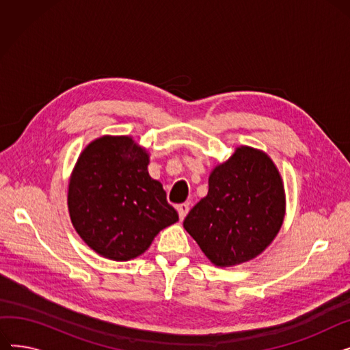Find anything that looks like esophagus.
I'll return each instance as SVG.
<instances>
[{
	"instance_id": "1",
	"label": "esophagus",
	"mask_w": 350,
	"mask_h": 350,
	"mask_svg": "<svg viewBox=\"0 0 350 350\" xmlns=\"http://www.w3.org/2000/svg\"><path fill=\"white\" fill-rule=\"evenodd\" d=\"M189 204H180L178 207H177V213H178V218H180V221H183V219L186 218V215H187V213H189Z\"/></svg>"
}]
</instances>
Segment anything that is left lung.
Instances as JSON below:
<instances>
[{"label":"left lung","instance_id":"8db88e82","mask_svg":"<svg viewBox=\"0 0 350 350\" xmlns=\"http://www.w3.org/2000/svg\"><path fill=\"white\" fill-rule=\"evenodd\" d=\"M285 217V189L262 150L238 146L208 177V193L187 214L186 231L215 267H234L262 254Z\"/></svg>","mask_w":350,"mask_h":350}]
</instances>
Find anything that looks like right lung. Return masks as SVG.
I'll return each instance as SVG.
<instances>
[{
	"instance_id": "right-lung-1",
	"label": "right lung",
	"mask_w": 350,
	"mask_h": 350,
	"mask_svg": "<svg viewBox=\"0 0 350 350\" xmlns=\"http://www.w3.org/2000/svg\"><path fill=\"white\" fill-rule=\"evenodd\" d=\"M150 156L132 136H100L79 154L68 185L73 228L103 258L131 261L154 237L178 221L160 181L150 177Z\"/></svg>"
}]
</instances>
